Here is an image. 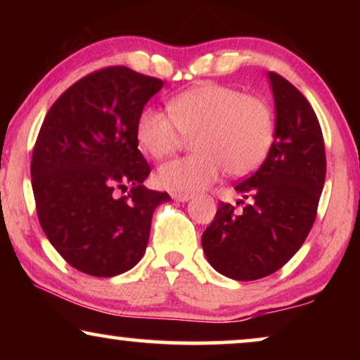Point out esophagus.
<instances>
[{"label": "esophagus", "mask_w": 360, "mask_h": 360, "mask_svg": "<svg viewBox=\"0 0 360 360\" xmlns=\"http://www.w3.org/2000/svg\"><path fill=\"white\" fill-rule=\"evenodd\" d=\"M172 198L175 201H179V203H186V201L191 200V195L188 193H172Z\"/></svg>", "instance_id": "obj_1"}]
</instances>
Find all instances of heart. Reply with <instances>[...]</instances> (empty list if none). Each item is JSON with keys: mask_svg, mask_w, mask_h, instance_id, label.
I'll use <instances>...</instances> for the list:
<instances>
[{"mask_svg": "<svg viewBox=\"0 0 360 360\" xmlns=\"http://www.w3.org/2000/svg\"><path fill=\"white\" fill-rule=\"evenodd\" d=\"M169 115L147 106L136 121V141L152 159H165L193 137L196 154L167 162L157 170V185L188 193L229 175H248L267 157L275 136L274 111L262 98L236 88L203 83L169 101Z\"/></svg>", "mask_w": 360, "mask_h": 360, "instance_id": "heart-1", "label": "heart"}]
</instances>
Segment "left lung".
I'll use <instances>...</instances> for the list:
<instances>
[{"label":"left lung","mask_w":360,"mask_h":360,"mask_svg":"<svg viewBox=\"0 0 360 360\" xmlns=\"http://www.w3.org/2000/svg\"><path fill=\"white\" fill-rule=\"evenodd\" d=\"M275 136L262 165L234 186L249 200L240 213L219 203L201 236L216 272L240 282L277 272L297 254L316 218L326 176L323 132L313 108L292 83L269 72Z\"/></svg>","instance_id":"left-lung-1"}]
</instances>
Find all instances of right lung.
I'll list each match as a JSON object with an SVG mask.
<instances>
[{
    "mask_svg": "<svg viewBox=\"0 0 360 360\" xmlns=\"http://www.w3.org/2000/svg\"><path fill=\"white\" fill-rule=\"evenodd\" d=\"M162 86L127 67L103 68L62 93L42 122L31 162L39 223L83 274L115 277L134 267L152 214L170 201L142 185L150 169L136 141L137 116Z\"/></svg>",
    "mask_w": 360,
    "mask_h": 360,
    "instance_id": "add662e5",
    "label": "right lung"
}]
</instances>
